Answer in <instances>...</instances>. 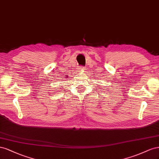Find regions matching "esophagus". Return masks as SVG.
Masks as SVG:
<instances>
[{
	"mask_svg": "<svg viewBox=\"0 0 159 159\" xmlns=\"http://www.w3.org/2000/svg\"><path fill=\"white\" fill-rule=\"evenodd\" d=\"M84 69H85V67L83 66H80L79 67V70H84Z\"/></svg>",
	"mask_w": 159,
	"mask_h": 159,
	"instance_id": "obj_1",
	"label": "esophagus"
}]
</instances>
